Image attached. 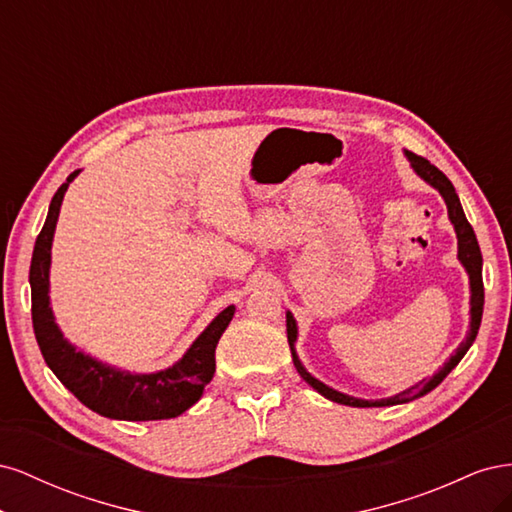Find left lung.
<instances>
[{
	"label": "left lung",
	"mask_w": 512,
	"mask_h": 512,
	"mask_svg": "<svg viewBox=\"0 0 512 512\" xmlns=\"http://www.w3.org/2000/svg\"><path fill=\"white\" fill-rule=\"evenodd\" d=\"M408 158L412 162V168L416 170L418 175H421L427 183H431L433 188H436L444 203L448 207V218H451V222L455 224V232H457V241H459V260L461 265L466 267L468 275H470V288H472V322H470V333L468 337L463 339L461 346L457 348V352L451 356V361L444 363V367L438 371L436 376L429 378V380H423L418 382L416 386H412V389L399 393L395 397H389V399H380V401H365V399H356V397H350V395H344V393H337L333 389H329L327 384H322L320 380H316L314 376H309L307 371L303 369V365L299 363L297 359V352H294V339H297V322H294V318L290 314H286V331H288V344H290V352H292V361H294V367H297V371L301 374V378L312 384V389H316L320 395H324L327 399L335 401V404H344V406H352V408H382V406H395V404H406V401H414L418 397H423L425 393H429L431 389H436V386L451 374L453 367H457V363L463 359V354H466L472 346V342L476 339V333H478V327H480V318H483V305H485V288H483V254H480V247H478V241H476V235H474V228L470 226V222L466 220V213H463L461 209V203H459V196L453 188V183L448 181V177L442 173L440 168L433 166L431 162H427L425 158L421 156H414V153H408Z\"/></svg>",
	"instance_id": "8db88e82"
}]
</instances>
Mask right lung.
I'll return each mask as SVG.
<instances>
[{
  "label": "right lung",
  "mask_w": 512,
  "mask_h": 512,
  "mask_svg": "<svg viewBox=\"0 0 512 512\" xmlns=\"http://www.w3.org/2000/svg\"><path fill=\"white\" fill-rule=\"evenodd\" d=\"M79 175V170L61 183L55 192L49 215L40 230L34 245L32 267H29V284H32V320L34 333L46 365L61 380L66 389L85 404L108 418L121 421H160V418H175L192 408L203 395V389L215 374V346L222 333L235 316V307L228 305L203 331L183 359L158 374H128L108 365L98 363L91 356L76 352L70 346L57 324L49 307V267H51V243L57 224L61 200L70 181Z\"/></svg>",
  "instance_id": "1"
}]
</instances>
